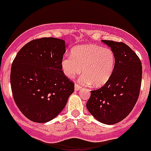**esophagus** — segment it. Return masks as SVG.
<instances>
[{
  "label": "esophagus",
  "mask_w": 151,
  "mask_h": 151,
  "mask_svg": "<svg viewBox=\"0 0 151 151\" xmlns=\"http://www.w3.org/2000/svg\"><path fill=\"white\" fill-rule=\"evenodd\" d=\"M80 88H82V86H81V85H78V83L75 84V90L78 91V90H79Z\"/></svg>",
  "instance_id": "34e87169"
}]
</instances>
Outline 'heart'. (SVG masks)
<instances>
[{
  "instance_id": "b5f03b06",
  "label": "heart",
  "mask_w": 151,
  "mask_h": 151,
  "mask_svg": "<svg viewBox=\"0 0 151 151\" xmlns=\"http://www.w3.org/2000/svg\"><path fill=\"white\" fill-rule=\"evenodd\" d=\"M116 57L110 48H103L95 45H85L72 50L71 57L62 60L63 72L72 78L82 72L81 81L100 87L108 82L113 73Z\"/></svg>"
}]
</instances>
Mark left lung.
<instances>
[{"instance_id":"obj_1","label":"left lung","mask_w":151,"mask_h":151,"mask_svg":"<svg viewBox=\"0 0 151 151\" xmlns=\"http://www.w3.org/2000/svg\"><path fill=\"white\" fill-rule=\"evenodd\" d=\"M102 41L114 53L115 68L104 86L91 91L86 107L97 120L113 125L127 116L138 101L142 65L138 55L123 42Z\"/></svg>"}]
</instances>
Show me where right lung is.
Returning a JSON list of instances; mask_svg holds the SVG:
<instances>
[{
	"label": "right lung",
	"mask_w": 151,
	"mask_h": 151,
	"mask_svg": "<svg viewBox=\"0 0 151 151\" xmlns=\"http://www.w3.org/2000/svg\"><path fill=\"white\" fill-rule=\"evenodd\" d=\"M66 41L41 38L24 45L12 63L10 85L16 104L30 120L43 123L55 118L74 91L61 62Z\"/></svg>",
	"instance_id": "obj_1"
}]
</instances>
